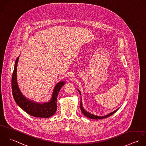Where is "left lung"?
I'll return each instance as SVG.
<instances>
[{
    "mask_svg": "<svg viewBox=\"0 0 146 146\" xmlns=\"http://www.w3.org/2000/svg\"><path fill=\"white\" fill-rule=\"evenodd\" d=\"M78 92L80 93V94H81V92H80V91L78 89ZM80 108H81V110L82 113L84 114V115L85 117H88V118H90V119H104V118H108V117L111 116V115H113V114H114V113L119 109H117V110H115L113 112H111V113H110V114H108V115H104V116H102V117H100V116L93 115V114H90V113L87 112V111L84 109V108L82 107V101H81V97Z\"/></svg>",
    "mask_w": 146,
    "mask_h": 146,
    "instance_id": "1",
    "label": "left lung"
}]
</instances>
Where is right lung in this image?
Instances as JSON below:
<instances>
[{"label":"right lung","instance_id":"add662e5","mask_svg":"<svg viewBox=\"0 0 146 146\" xmlns=\"http://www.w3.org/2000/svg\"><path fill=\"white\" fill-rule=\"evenodd\" d=\"M19 56L16 58L12 73L11 86L13 98L17 105L29 115L39 118H49L57 110V98L60 89L65 84L62 81L57 83L53 92L51 100L48 102L40 104L29 100L21 93L17 82V64Z\"/></svg>","mask_w":146,"mask_h":146}]
</instances>
